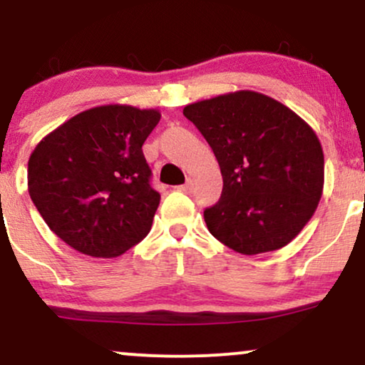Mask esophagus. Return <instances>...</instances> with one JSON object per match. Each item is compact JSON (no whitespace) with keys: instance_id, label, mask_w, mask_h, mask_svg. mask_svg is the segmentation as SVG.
I'll use <instances>...</instances> for the list:
<instances>
[{"instance_id":"1","label":"esophagus","mask_w":365,"mask_h":365,"mask_svg":"<svg viewBox=\"0 0 365 365\" xmlns=\"http://www.w3.org/2000/svg\"><path fill=\"white\" fill-rule=\"evenodd\" d=\"M178 190L185 192V194H190V192L194 190V180H190V178H188L187 182L183 183V185H180V187H178Z\"/></svg>"}]
</instances>
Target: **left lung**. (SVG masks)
Segmentation results:
<instances>
[{
    "label": "left lung",
    "mask_w": 365,
    "mask_h": 365,
    "mask_svg": "<svg viewBox=\"0 0 365 365\" xmlns=\"http://www.w3.org/2000/svg\"><path fill=\"white\" fill-rule=\"evenodd\" d=\"M183 115L211 145L223 175L221 199L204 211L211 235L245 255L290 244L322 195L324 154L316 132L254 91L192 103Z\"/></svg>",
    "instance_id": "8db88e82"
}]
</instances>
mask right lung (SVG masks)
<instances>
[{
  "label": "right lung",
  "instance_id": "obj_1",
  "mask_svg": "<svg viewBox=\"0 0 365 365\" xmlns=\"http://www.w3.org/2000/svg\"><path fill=\"white\" fill-rule=\"evenodd\" d=\"M161 113L106 104L66 120L29 158V194L46 225L91 257H118L149 233L161 195L142 144Z\"/></svg>",
  "mask_w": 365,
  "mask_h": 365
}]
</instances>
